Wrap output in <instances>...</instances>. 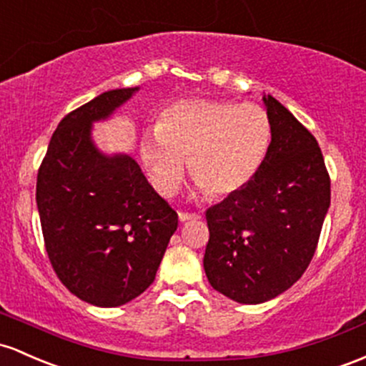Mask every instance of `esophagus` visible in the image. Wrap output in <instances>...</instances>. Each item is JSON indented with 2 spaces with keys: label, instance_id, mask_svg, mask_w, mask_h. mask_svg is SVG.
I'll return each mask as SVG.
<instances>
[{
  "label": "esophagus",
  "instance_id": "esophagus-1",
  "mask_svg": "<svg viewBox=\"0 0 366 366\" xmlns=\"http://www.w3.org/2000/svg\"><path fill=\"white\" fill-rule=\"evenodd\" d=\"M199 215L196 214H186V212H179V220L180 222H189V220H198Z\"/></svg>",
  "mask_w": 366,
  "mask_h": 366
}]
</instances>
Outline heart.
Segmentation results:
<instances>
[{"mask_svg": "<svg viewBox=\"0 0 366 366\" xmlns=\"http://www.w3.org/2000/svg\"><path fill=\"white\" fill-rule=\"evenodd\" d=\"M271 142V119L257 104L182 99L164 107L154 130L142 135L140 158L162 196L175 194L187 162L196 189L227 198L255 179Z\"/></svg>", "mask_w": 366, "mask_h": 366, "instance_id": "b5f03b06", "label": "heart"}]
</instances>
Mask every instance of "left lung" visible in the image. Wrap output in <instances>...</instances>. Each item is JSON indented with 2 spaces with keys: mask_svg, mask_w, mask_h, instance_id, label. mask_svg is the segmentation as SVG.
Instances as JSON below:
<instances>
[{
  "mask_svg": "<svg viewBox=\"0 0 366 366\" xmlns=\"http://www.w3.org/2000/svg\"><path fill=\"white\" fill-rule=\"evenodd\" d=\"M262 100L272 127L266 162L243 191L207 210L204 272L239 304L267 302L304 274L330 208L316 139L272 95Z\"/></svg>",
  "mask_w": 366,
  "mask_h": 366,
  "instance_id": "obj_1",
  "label": "left lung"
}]
</instances>
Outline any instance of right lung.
<instances>
[{
    "instance_id": "right-lung-1",
    "label": "right lung",
    "mask_w": 366,
    "mask_h": 366,
    "mask_svg": "<svg viewBox=\"0 0 366 366\" xmlns=\"http://www.w3.org/2000/svg\"><path fill=\"white\" fill-rule=\"evenodd\" d=\"M139 86L107 90L69 112L38 172L36 204L48 259L78 299L118 307L147 290L177 231L175 210L124 152L92 137Z\"/></svg>"
}]
</instances>
